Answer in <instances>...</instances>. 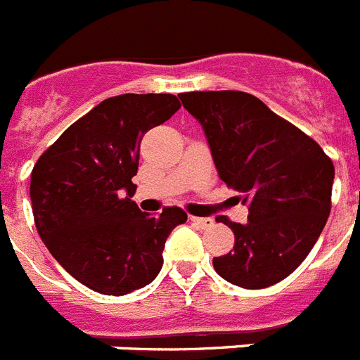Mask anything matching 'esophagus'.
<instances>
[{
  "label": "esophagus",
  "mask_w": 360,
  "mask_h": 360,
  "mask_svg": "<svg viewBox=\"0 0 360 360\" xmlns=\"http://www.w3.org/2000/svg\"><path fill=\"white\" fill-rule=\"evenodd\" d=\"M191 221H195L200 229H209L214 225V219L212 218H200V216H191Z\"/></svg>",
  "instance_id": "34e87169"
}]
</instances>
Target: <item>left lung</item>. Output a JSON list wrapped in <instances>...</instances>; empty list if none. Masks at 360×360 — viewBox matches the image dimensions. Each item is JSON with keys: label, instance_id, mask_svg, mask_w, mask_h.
Instances as JSON below:
<instances>
[{"label": "left lung", "instance_id": "8db88e82", "mask_svg": "<svg viewBox=\"0 0 360 360\" xmlns=\"http://www.w3.org/2000/svg\"><path fill=\"white\" fill-rule=\"evenodd\" d=\"M184 108L203 126L219 178L249 209L245 225L221 216L234 249L212 259L225 281L265 288L290 276L332 209L333 162L311 136L245 91H187Z\"/></svg>", "mask_w": 360, "mask_h": 360}]
</instances>
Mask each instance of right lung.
Returning <instances> with one entry per match:
<instances>
[{
    "label": "right lung",
    "instance_id": "right-lung-1",
    "mask_svg": "<svg viewBox=\"0 0 360 360\" xmlns=\"http://www.w3.org/2000/svg\"><path fill=\"white\" fill-rule=\"evenodd\" d=\"M180 110L171 94L110 97L70 126L30 176L34 221L50 254L91 290L124 295L157 278L180 207L160 216L131 200L142 136Z\"/></svg>",
    "mask_w": 360,
    "mask_h": 360
}]
</instances>
